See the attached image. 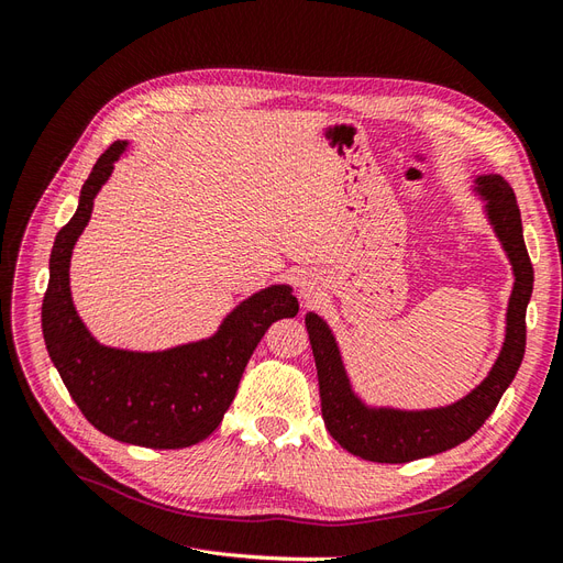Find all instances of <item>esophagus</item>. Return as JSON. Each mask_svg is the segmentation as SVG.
Masks as SVG:
<instances>
[{
  "mask_svg": "<svg viewBox=\"0 0 563 563\" xmlns=\"http://www.w3.org/2000/svg\"><path fill=\"white\" fill-rule=\"evenodd\" d=\"M298 291H300L302 298H312V296L319 291L314 275H300V279H298Z\"/></svg>",
  "mask_w": 563,
  "mask_h": 563,
  "instance_id": "obj_1",
  "label": "esophagus"
}]
</instances>
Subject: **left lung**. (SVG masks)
<instances>
[{"instance_id":"1","label":"left lung","mask_w":563,"mask_h":563,"mask_svg":"<svg viewBox=\"0 0 563 563\" xmlns=\"http://www.w3.org/2000/svg\"><path fill=\"white\" fill-rule=\"evenodd\" d=\"M476 190L486 199V213L515 269V288L507 308L505 345L488 378L465 399L430 411L368 408L354 395L327 321L310 312L305 327L319 376L323 424L340 446L373 463H411L467 441L496 411L500 397L515 380L526 352V308L533 294V265L521 232L515 190L500 176H479Z\"/></svg>"}]
</instances>
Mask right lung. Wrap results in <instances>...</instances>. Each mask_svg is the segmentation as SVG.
Returning <instances> with one entry per match:
<instances>
[{"label":"right lung","mask_w":563,"mask_h":563,"mask_svg":"<svg viewBox=\"0 0 563 563\" xmlns=\"http://www.w3.org/2000/svg\"><path fill=\"white\" fill-rule=\"evenodd\" d=\"M124 147V141H117L98 157L75 216L56 234L42 302L44 343L67 391L96 430L145 449H187L218 428L269 323L296 317L298 300L291 286L263 288L213 338L164 352L96 343L70 298V255L91 218L93 197Z\"/></svg>","instance_id":"add662e5"}]
</instances>
